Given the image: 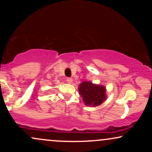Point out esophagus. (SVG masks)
Instances as JSON below:
<instances>
[{
  "label": "esophagus",
  "instance_id": "esophagus-1",
  "mask_svg": "<svg viewBox=\"0 0 152 152\" xmlns=\"http://www.w3.org/2000/svg\"><path fill=\"white\" fill-rule=\"evenodd\" d=\"M66 81H67L69 83H71L73 82V79L71 78H66Z\"/></svg>",
  "mask_w": 152,
  "mask_h": 152
}]
</instances>
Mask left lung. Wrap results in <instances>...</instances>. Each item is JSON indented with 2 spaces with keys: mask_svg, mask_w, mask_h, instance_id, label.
Instances as JSON below:
<instances>
[{
  "mask_svg": "<svg viewBox=\"0 0 152 152\" xmlns=\"http://www.w3.org/2000/svg\"><path fill=\"white\" fill-rule=\"evenodd\" d=\"M78 89L79 95L87 106H98L107 99L106 87L93 83L91 81H83L79 84Z\"/></svg>",
  "mask_w": 152,
  "mask_h": 152,
  "instance_id": "8db88e82",
  "label": "left lung"
}]
</instances>
